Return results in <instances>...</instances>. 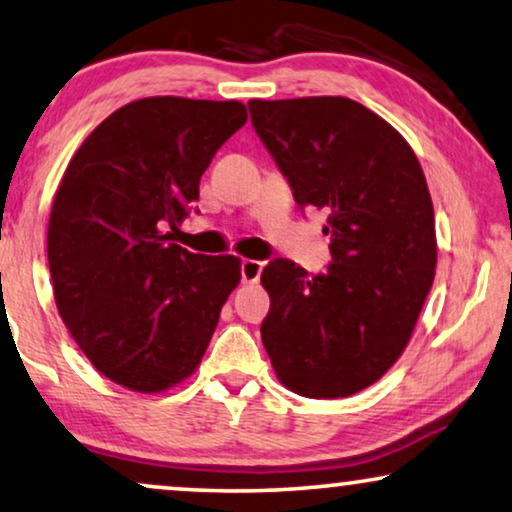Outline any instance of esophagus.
Masks as SVG:
<instances>
[{
	"label": "esophagus",
	"instance_id": "1",
	"mask_svg": "<svg viewBox=\"0 0 512 512\" xmlns=\"http://www.w3.org/2000/svg\"><path fill=\"white\" fill-rule=\"evenodd\" d=\"M240 272H242L244 284H256V281L261 279L263 263L261 261H254V258H244L242 265H240Z\"/></svg>",
	"mask_w": 512,
	"mask_h": 512
}]
</instances>
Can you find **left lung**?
<instances>
[{"label":"left lung","mask_w":512,"mask_h":512,"mask_svg":"<svg viewBox=\"0 0 512 512\" xmlns=\"http://www.w3.org/2000/svg\"><path fill=\"white\" fill-rule=\"evenodd\" d=\"M249 113L295 203L328 212L332 251L314 277L286 258L268 263L263 346L288 390L351 397L399 360L432 288L425 173L402 133L346 96L251 99Z\"/></svg>","instance_id":"obj_1"}]
</instances>
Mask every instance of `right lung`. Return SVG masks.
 <instances>
[{"label":"right lung","mask_w":512,"mask_h":512,"mask_svg":"<svg viewBox=\"0 0 512 512\" xmlns=\"http://www.w3.org/2000/svg\"><path fill=\"white\" fill-rule=\"evenodd\" d=\"M247 122L240 101L147 96L108 115L64 170L48 221L55 302L85 358L133 392L201 365L240 258L170 242L201 175Z\"/></svg>","instance_id":"obj_1"}]
</instances>
